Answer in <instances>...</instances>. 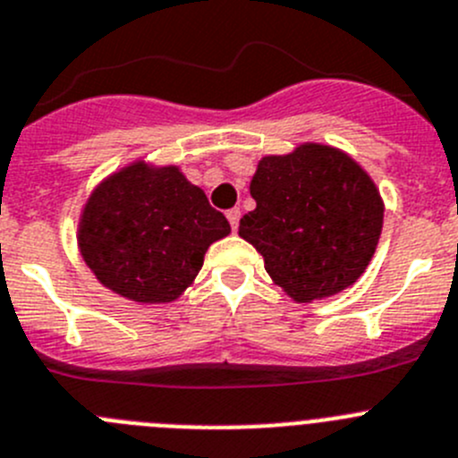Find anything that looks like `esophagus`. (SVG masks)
Wrapping results in <instances>:
<instances>
[{"instance_id":"obj_1","label":"esophagus","mask_w":458,"mask_h":458,"mask_svg":"<svg viewBox=\"0 0 458 458\" xmlns=\"http://www.w3.org/2000/svg\"><path fill=\"white\" fill-rule=\"evenodd\" d=\"M225 216H228V221H230V228L237 230L239 228V219H242V212H239V208L228 209V212H225Z\"/></svg>"}]
</instances>
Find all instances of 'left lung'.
Masks as SVG:
<instances>
[{
    "mask_svg": "<svg viewBox=\"0 0 458 458\" xmlns=\"http://www.w3.org/2000/svg\"><path fill=\"white\" fill-rule=\"evenodd\" d=\"M250 196L258 205L239 221V237L262 253L271 280L296 302L344 292L373 259L384 200L341 148L305 142L264 156Z\"/></svg>",
    "mask_w": 458,
    "mask_h": 458,
    "instance_id": "1",
    "label": "left lung"
}]
</instances>
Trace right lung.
Here are the masks:
<instances>
[{
    "label": "right lung",
    "mask_w": 458,
    "mask_h": 458,
    "mask_svg": "<svg viewBox=\"0 0 458 458\" xmlns=\"http://www.w3.org/2000/svg\"><path fill=\"white\" fill-rule=\"evenodd\" d=\"M230 224L181 166L135 160L94 187L79 216V250L97 280L140 305L182 296Z\"/></svg>",
    "instance_id": "add662e5"
}]
</instances>
